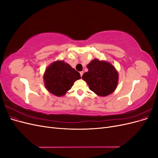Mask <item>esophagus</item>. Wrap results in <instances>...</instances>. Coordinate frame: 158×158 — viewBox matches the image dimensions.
I'll return each mask as SVG.
<instances>
[{
    "label": "esophagus",
    "instance_id": "34e87169",
    "mask_svg": "<svg viewBox=\"0 0 158 158\" xmlns=\"http://www.w3.org/2000/svg\"><path fill=\"white\" fill-rule=\"evenodd\" d=\"M80 74L81 77H82V75H83V74H84V72H83V71H81V72H80Z\"/></svg>",
    "mask_w": 158,
    "mask_h": 158
}]
</instances>
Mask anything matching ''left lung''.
Wrapping results in <instances>:
<instances>
[{
	"mask_svg": "<svg viewBox=\"0 0 158 158\" xmlns=\"http://www.w3.org/2000/svg\"><path fill=\"white\" fill-rule=\"evenodd\" d=\"M88 71L82 76L90 90L99 96H107L115 90L118 80L117 70L108 62L95 59L87 65Z\"/></svg>",
	"mask_w": 158,
	"mask_h": 158,
	"instance_id": "obj_1",
	"label": "left lung"
}]
</instances>
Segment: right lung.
Returning a JSON list of instances; mask_svg holds the SVG:
<instances>
[{"mask_svg":"<svg viewBox=\"0 0 158 158\" xmlns=\"http://www.w3.org/2000/svg\"><path fill=\"white\" fill-rule=\"evenodd\" d=\"M80 78L78 72L63 60H56L51 64L44 75L46 89L58 97L65 95L75 81Z\"/></svg>","mask_w":158,"mask_h":158,"instance_id":"add662e5","label":"right lung"}]
</instances>
